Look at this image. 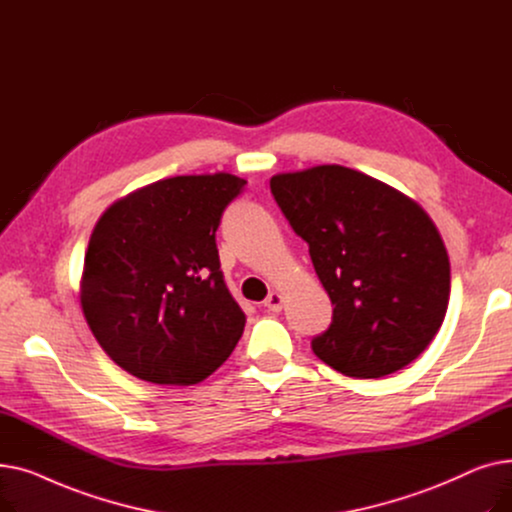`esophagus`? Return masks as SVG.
<instances>
[{"mask_svg": "<svg viewBox=\"0 0 512 512\" xmlns=\"http://www.w3.org/2000/svg\"><path fill=\"white\" fill-rule=\"evenodd\" d=\"M282 303H284V297H282L280 292H270V294H267V299L263 301V305H265L267 309L276 311V313L282 309Z\"/></svg>", "mask_w": 512, "mask_h": 512, "instance_id": "esophagus-1", "label": "esophagus"}]
</instances>
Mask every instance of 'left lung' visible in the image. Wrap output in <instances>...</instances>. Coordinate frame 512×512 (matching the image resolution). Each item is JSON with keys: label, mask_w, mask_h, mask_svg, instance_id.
Returning <instances> with one entry per match:
<instances>
[{"label": "left lung", "mask_w": 512, "mask_h": 512, "mask_svg": "<svg viewBox=\"0 0 512 512\" xmlns=\"http://www.w3.org/2000/svg\"><path fill=\"white\" fill-rule=\"evenodd\" d=\"M272 195L334 305L313 353L348 378H382L438 334L450 297L442 236L419 203L344 166L276 174Z\"/></svg>", "instance_id": "obj_1"}]
</instances>
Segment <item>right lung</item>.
Listing matches in <instances>:
<instances>
[{
	"instance_id": "1",
	"label": "right lung",
	"mask_w": 512,
	"mask_h": 512,
	"mask_svg": "<svg viewBox=\"0 0 512 512\" xmlns=\"http://www.w3.org/2000/svg\"><path fill=\"white\" fill-rule=\"evenodd\" d=\"M245 184L226 172L174 176L99 218L80 305L107 357L134 378L197 384L234 351L247 317L224 282L215 232Z\"/></svg>"
}]
</instances>
